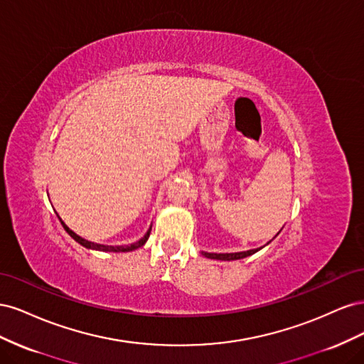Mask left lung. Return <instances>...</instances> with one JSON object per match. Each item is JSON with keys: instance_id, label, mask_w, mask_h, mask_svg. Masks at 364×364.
<instances>
[{"instance_id": "left-lung-1", "label": "left lung", "mask_w": 364, "mask_h": 364, "mask_svg": "<svg viewBox=\"0 0 364 364\" xmlns=\"http://www.w3.org/2000/svg\"><path fill=\"white\" fill-rule=\"evenodd\" d=\"M282 230V229H281ZM279 230V232H281ZM278 232V234H279ZM277 234V235H278ZM274 235V237H277ZM273 237V238H274ZM270 243V241H269ZM267 243V245H269ZM266 245V246H267ZM264 247V246H262ZM262 247H258V249H250V250H243V252H232V253H211V252H202V255L209 258V259H220V261H235V259H241V258H246V257H250L253 255V253H257L258 250H261Z\"/></svg>"}]
</instances>
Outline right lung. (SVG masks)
Wrapping results in <instances>:
<instances>
[{
    "label": "right lung",
    "mask_w": 364,
    "mask_h": 364,
    "mask_svg": "<svg viewBox=\"0 0 364 364\" xmlns=\"http://www.w3.org/2000/svg\"><path fill=\"white\" fill-rule=\"evenodd\" d=\"M58 217H59V214H58ZM59 220H60V223H62L63 229L67 230L68 235H70L74 241H77V243L82 245V246H83V247H86V249H91V250H100V252H132V250H135V249H138V247H141V246H144V245H146V241L149 240V237H150V230H151V226H150L147 232L144 234V237H141L138 241H135V243H130V245H121V246H107V245H98V243H94V241H90V240H85V238H82L80 235H77V234L74 232V230H71L67 225H65V222H63V220H62L60 217H59Z\"/></svg>",
    "instance_id": "obj_1"
}]
</instances>
